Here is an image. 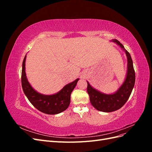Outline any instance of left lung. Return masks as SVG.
<instances>
[{
  "label": "left lung",
  "instance_id": "8db88e82",
  "mask_svg": "<svg viewBox=\"0 0 152 152\" xmlns=\"http://www.w3.org/2000/svg\"><path fill=\"white\" fill-rule=\"evenodd\" d=\"M110 41L117 44L125 52L127 60V73L122 84L112 94H105L100 92L87 81V91L91 104L98 111L103 112H114L122 107L129 98L135 83V72L130 54L117 40L112 39Z\"/></svg>",
  "mask_w": 152,
  "mask_h": 152
}]
</instances>
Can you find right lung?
<instances>
[{
  "label": "right lung",
  "mask_w": 152,
  "mask_h": 152,
  "mask_svg": "<svg viewBox=\"0 0 152 152\" xmlns=\"http://www.w3.org/2000/svg\"><path fill=\"white\" fill-rule=\"evenodd\" d=\"M26 58V55L22 64L21 85L24 93L29 102L40 112L46 114L55 115L65 111L70 105L71 93L79 79H77L66 84L55 94L50 95L41 94L32 87L27 79L25 72Z\"/></svg>",
  "instance_id": "right-lung-1"
}]
</instances>
